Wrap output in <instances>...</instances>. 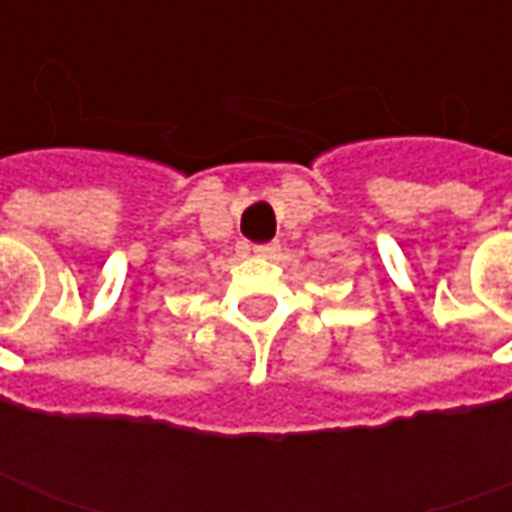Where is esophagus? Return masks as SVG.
<instances>
[{
    "mask_svg": "<svg viewBox=\"0 0 512 512\" xmlns=\"http://www.w3.org/2000/svg\"><path fill=\"white\" fill-rule=\"evenodd\" d=\"M279 246L277 244H257L255 246V255L263 257V260H271V257H277Z\"/></svg>",
    "mask_w": 512,
    "mask_h": 512,
    "instance_id": "34e87169",
    "label": "esophagus"
}]
</instances>
